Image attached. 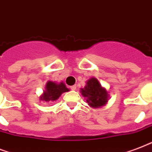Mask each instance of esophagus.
<instances>
[{
  "label": "esophagus",
  "instance_id": "esophagus-1",
  "mask_svg": "<svg viewBox=\"0 0 152 152\" xmlns=\"http://www.w3.org/2000/svg\"><path fill=\"white\" fill-rule=\"evenodd\" d=\"M70 89H71V90H75V89H76V86H70Z\"/></svg>",
  "mask_w": 152,
  "mask_h": 152
}]
</instances>
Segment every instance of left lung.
Masks as SVG:
<instances>
[{
  "instance_id": "obj_1",
  "label": "left lung",
  "mask_w": 152,
  "mask_h": 152,
  "mask_svg": "<svg viewBox=\"0 0 152 152\" xmlns=\"http://www.w3.org/2000/svg\"><path fill=\"white\" fill-rule=\"evenodd\" d=\"M80 92L91 108L97 109L104 106L109 101V93L96 77L86 81V84L84 88L80 89Z\"/></svg>"
}]
</instances>
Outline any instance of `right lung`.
<instances>
[{
    "instance_id": "right-lung-1",
    "label": "right lung",
    "mask_w": 152,
    "mask_h": 152,
    "mask_svg": "<svg viewBox=\"0 0 152 152\" xmlns=\"http://www.w3.org/2000/svg\"><path fill=\"white\" fill-rule=\"evenodd\" d=\"M70 89L66 86L64 82H56L48 81L45 86V89L39 97L40 101L43 102H54L58 99V97L63 93L68 92Z\"/></svg>"
}]
</instances>
